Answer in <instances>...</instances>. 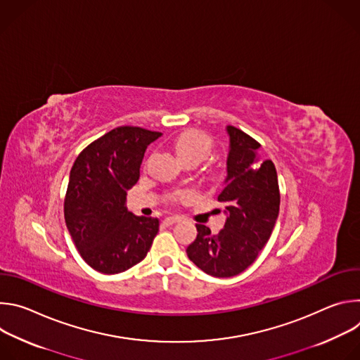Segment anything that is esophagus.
<instances>
[{"mask_svg": "<svg viewBox=\"0 0 360 360\" xmlns=\"http://www.w3.org/2000/svg\"><path fill=\"white\" fill-rule=\"evenodd\" d=\"M176 222H179V217H168V218H165L164 219V225L165 226H171V225H174V224H176Z\"/></svg>", "mask_w": 360, "mask_h": 360, "instance_id": "1", "label": "esophagus"}]
</instances>
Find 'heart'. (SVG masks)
I'll use <instances>...</instances> for the list:
<instances>
[{
    "mask_svg": "<svg viewBox=\"0 0 360 360\" xmlns=\"http://www.w3.org/2000/svg\"><path fill=\"white\" fill-rule=\"evenodd\" d=\"M176 149L179 155L185 160H199L200 162L210 155L212 149V139L210 135H207L202 131L192 129L179 136L176 141ZM192 196L188 191H178L172 196V199H189Z\"/></svg>",
    "mask_w": 360,
    "mask_h": 360,
    "instance_id": "heart-1",
    "label": "heart"
}]
</instances>
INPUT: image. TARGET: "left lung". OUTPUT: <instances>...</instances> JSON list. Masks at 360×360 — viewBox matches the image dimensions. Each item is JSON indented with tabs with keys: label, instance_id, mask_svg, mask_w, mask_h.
Masks as SVG:
<instances>
[{
	"label": "left lung",
	"instance_id": "left-lung-1",
	"mask_svg": "<svg viewBox=\"0 0 360 360\" xmlns=\"http://www.w3.org/2000/svg\"><path fill=\"white\" fill-rule=\"evenodd\" d=\"M229 153L225 188L218 200L226 205V222L218 235L196 224V239L188 258L215 278L236 276L258 258L279 215L278 174L271 160H261V143L229 125Z\"/></svg>",
	"mask_w": 360,
	"mask_h": 360
}]
</instances>
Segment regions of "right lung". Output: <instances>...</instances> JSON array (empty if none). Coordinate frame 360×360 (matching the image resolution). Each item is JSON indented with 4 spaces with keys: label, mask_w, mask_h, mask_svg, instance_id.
<instances>
[{
    "label": "right lung",
    "mask_w": 360,
    "mask_h": 360,
    "mask_svg": "<svg viewBox=\"0 0 360 360\" xmlns=\"http://www.w3.org/2000/svg\"><path fill=\"white\" fill-rule=\"evenodd\" d=\"M162 134L118 127L91 142L75 160L64 217L82 259L95 271L121 274L139 264L160 231L158 218L127 210V191L139 179L146 146Z\"/></svg>",
    "instance_id": "add662e5"
}]
</instances>
